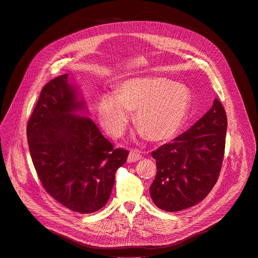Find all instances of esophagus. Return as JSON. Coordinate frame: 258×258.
<instances>
[{"mask_svg":"<svg viewBox=\"0 0 258 258\" xmlns=\"http://www.w3.org/2000/svg\"><path fill=\"white\" fill-rule=\"evenodd\" d=\"M141 159H142V156H141V152L139 150H137V149L130 150L129 156H128V163H135Z\"/></svg>","mask_w":258,"mask_h":258,"instance_id":"1","label":"esophagus"}]
</instances>
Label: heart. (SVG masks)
Segmentation results:
<instances>
[{
	"label": "heart",
	"mask_w": 258,
	"mask_h": 258,
	"mask_svg": "<svg viewBox=\"0 0 258 258\" xmlns=\"http://www.w3.org/2000/svg\"><path fill=\"white\" fill-rule=\"evenodd\" d=\"M192 96L189 88L166 78H138L125 81L117 93L99 98L97 116L101 126L113 137L121 136L135 113L141 135L151 141L174 137L186 121Z\"/></svg>",
	"instance_id": "heart-1"
}]
</instances>
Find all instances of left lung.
Masks as SVG:
<instances>
[{
  "label": "left lung",
  "mask_w": 258,
  "mask_h": 258,
  "mask_svg": "<svg viewBox=\"0 0 258 258\" xmlns=\"http://www.w3.org/2000/svg\"><path fill=\"white\" fill-rule=\"evenodd\" d=\"M227 125L226 112L216 98L190 129L151 152L158 172L149 191L159 209L179 212L208 196L222 168Z\"/></svg>",
  "instance_id": "8db88e82"
}]
</instances>
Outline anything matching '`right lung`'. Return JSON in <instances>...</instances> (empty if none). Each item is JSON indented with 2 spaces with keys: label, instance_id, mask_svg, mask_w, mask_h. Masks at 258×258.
Masks as SVG:
<instances>
[{
  "label": "right lung",
  "instance_id": "1",
  "mask_svg": "<svg viewBox=\"0 0 258 258\" xmlns=\"http://www.w3.org/2000/svg\"><path fill=\"white\" fill-rule=\"evenodd\" d=\"M87 115L82 94L64 74L45 84L27 123L30 156L43 188L80 214L105 207L129 153L115 149Z\"/></svg>",
  "mask_w": 258,
  "mask_h": 258
}]
</instances>
